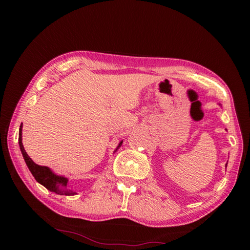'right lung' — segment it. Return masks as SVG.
Returning <instances> with one entry per match:
<instances>
[{"label":"right lung","mask_w":250,"mask_h":250,"mask_svg":"<svg viewBox=\"0 0 250 250\" xmlns=\"http://www.w3.org/2000/svg\"><path fill=\"white\" fill-rule=\"evenodd\" d=\"M18 142H19L21 153H22L26 166H28L30 172L32 173V175H33L37 183L43 185L45 188H47L48 190L52 191V192H55L57 194H60V195H74V194H76L75 192H73V191L68 190L66 188L67 182H68L66 177L60 176V175L55 174L48 167H42V166H39V164L34 163V161L32 160V159L28 156V153L25 152L24 147L22 145V124H21L20 129H19ZM122 142H124V141H121L119 143V145H118V147H117V149H118V148L122 145Z\"/></svg>","instance_id":"1"}]
</instances>
